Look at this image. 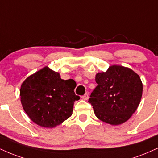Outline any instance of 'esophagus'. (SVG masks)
I'll list each match as a JSON object with an SVG mask.
<instances>
[{"mask_svg": "<svg viewBox=\"0 0 158 158\" xmlns=\"http://www.w3.org/2000/svg\"><path fill=\"white\" fill-rule=\"evenodd\" d=\"M81 98H82L83 100H85V101L87 100V99H88V98H89V96H88V94H85L84 95V96H83L82 97H81Z\"/></svg>", "mask_w": 158, "mask_h": 158, "instance_id": "34e87169", "label": "esophagus"}]
</instances>
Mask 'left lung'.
Wrapping results in <instances>:
<instances>
[{
    "label": "left lung",
    "instance_id": "8db88e82",
    "mask_svg": "<svg viewBox=\"0 0 158 158\" xmlns=\"http://www.w3.org/2000/svg\"><path fill=\"white\" fill-rule=\"evenodd\" d=\"M96 81L98 85L88 101L96 116L111 125L128 121L141 100L143 84L139 75L130 68L113 64L107 71L96 73Z\"/></svg>",
    "mask_w": 158,
    "mask_h": 158
}]
</instances>
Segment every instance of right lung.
I'll return each mask as SVG.
<instances>
[{"label": "right lung", "instance_id": "obj_1", "mask_svg": "<svg viewBox=\"0 0 158 158\" xmlns=\"http://www.w3.org/2000/svg\"><path fill=\"white\" fill-rule=\"evenodd\" d=\"M76 86L73 79H62L58 72L45 66L22 83L23 108L36 124L54 128L71 116L74 102L79 99L74 93Z\"/></svg>", "mask_w": 158, "mask_h": 158}]
</instances>
